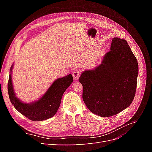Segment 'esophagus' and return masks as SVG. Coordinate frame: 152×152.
<instances>
[{
	"label": "esophagus",
	"mask_w": 152,
	"mask_h": 152,
	"mask_svg": "<svg viewBox=\"0 0 152 152\" xmlns=\"http://www.w3.org/2000/svg\"><path fill=\"white\" fill-rule=\"evenodd\" d=\"M80 72L79 71H77V70H75L74 72H73V73H72V75H73V79H74L76 80L79 79V78L80 77Z\"/></svg>",
	"instance_id": "34e87169"
}]
</instances>
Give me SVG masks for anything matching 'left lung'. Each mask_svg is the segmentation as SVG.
I'll use <instances>...</instances> for the list:
<instances>
[{
	"mask_svg": "<svg viewBox=\"0 0 152 152\" xmlns=\"http://www.w3.org/2000/svg\"><path fill=\"white\" fill-rule=\"evenodd\" d=\"M137 75L138 63L127 41L113 38L102 63L94 70L82 72L79 77L84 102L100 117L120 113L134 99Z\"/></svg>",
	"mask_w": 152,
	"mask_h": 152,
	"instance_id": "left-lung-1",
	"label": "left lung"
}]
</instances>
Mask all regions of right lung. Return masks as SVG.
<instances>
[{
	"label": "right lung",
	"mask_w": 152,
	"mask_h": 152,
	"mask_svg": "<svg viewBox=\"0 0 152 152\" xmlns=\"http://www.w3.org/2000/svg\"><path fill=\"white\" fill-rule=\"evenodd\" d=\"M12 65L11 67V72ZM73 82L71 74L55 80L42 98L35 102L24 103L18 99L13 89L11 73L9 76L7 90L11 103L18 112L33 121H42L51 118L56 113L63 93Z\"/></svg>",
	"instance_id": "right-lung-1"
}]
</instances>
